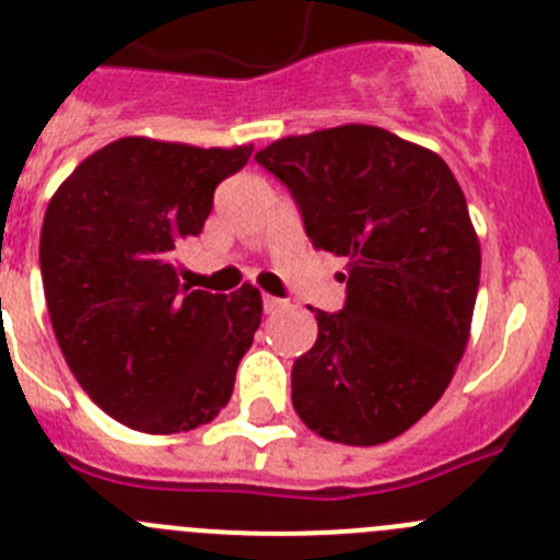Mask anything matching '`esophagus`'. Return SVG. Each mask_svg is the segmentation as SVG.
I'll list each match as a JSON object with an SVG mask.
<instances>
[{"label":"esophagus","instance_id":"1","mask_svg":"<svg viewBox=\"0 0 560 560\" xmlns=\"http://www.w3.org/2000/svg\"><path fill=\"white\" fill-rule=\"evenodd\" d=\"M285 300H280V296H271V294H264V311L266 314H275V311L285 308Z\"/></svg>","mask_w":560,"mask_h":560}]
</instances>
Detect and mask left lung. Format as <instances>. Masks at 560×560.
<instances>
[{
	"label": "left lung",
	"instance_id": "obj_1",
	"mask_svg": "<svg viewBox=\"0 0 560 560\" xmlns=\"http://www.w3.org/2000/svg\"><path fill=\"white\" fill-rule=\"evenodd\" d=\"M255 162L289 187L314 249L348 257L345 305L314 311L291 368L305 427L345 446L407 432L446 393L479 289V241L438 153L375 126L285 137Z\"/></svg>",
	"mask_w": 560,
	"mask_h": 560
}]
</instances>
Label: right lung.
<instances>
[{
	"mask_svg": "<svg viewBox=\"0 0 560 560\" xmlns=\"http://www.w3.org/2000/svg\"><path fill=\"white\" fill-rule=\"evenodd\" d=\"M249 156L252 145L126 137L83 160L49 201L38 246L49 323L83 393L122 427L187 432L230 400L260 291H190L176 252Z\"/></svg>",
	"mask_w": 560,
	"mask_h": 560,
	"instance_id": "right-lung-1",
	"label": "right lung"
}]
</instances>
